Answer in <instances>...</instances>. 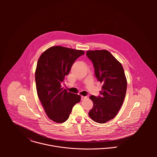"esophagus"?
<instances>
[{
  "instance_id": "esophagus-1",
  "label": "esophagus",
  "mask_w": 157,
  "mask_h": 157,
  "mask_svg": "<svg viewBox=\"0 0 157 157\" xmlns=\"http://www.w3.org/2000/svg\"><path fill=\"white\" fill-rule=\"evenodd\" d=\"M87 98H88V97H87V96H86V97H84V96H81V100H84L86 99Z\"/></svg>"
}]
</instances>
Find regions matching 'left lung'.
<instances>
[{
    "label": "left lung",
    "mask_w": 157,
    "mask_h": 157,
    "mask_svg": "<svg viewBox=\"0 0 157 157\" xmlns=\"http://www.w3.org/2000/svg\"><path fill=\"white\" fill-rule=\"evenodd\" d=\"M95 75L102 84L101 96H90L94 106L89 112L90 118L98 123L113 119L120 109L125 98L127 80L121 64L107 50L88 51Z\"/></svg>",
    "instance_id": "obj_1"
}]
</instances>
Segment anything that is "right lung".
Segmentation results:
<instances>
[{
  "label": "right lung",
  "instance_id": "right-lung-1",
  "mask_svg": "<svg viewBox=\"0 0 157 157\" xmlns=\"http://www.w3.org/2000/svg\"><path fill=\"white\" fill-rule=\"evenodd\" d=\"M84 53L55 46L46 49L38 60L35 73L37 95L46 115L54 122L67 121L73 106L80 101V95L63 90L61 83L76 59Z\"/></svg>",
  "mask_w": 157,
  "mask_h": 157
}]
</instances>
